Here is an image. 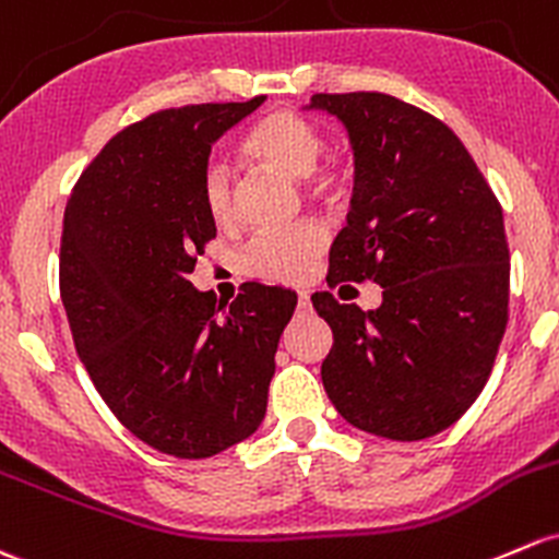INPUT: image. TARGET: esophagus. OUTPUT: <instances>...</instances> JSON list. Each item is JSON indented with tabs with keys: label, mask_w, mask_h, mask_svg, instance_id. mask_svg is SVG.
<instances>
[{
	"label": "esophagus",
	"mask_w": 559,
	"mask_h": 559,
	"mask_svg": "<svg viewBox=\"0 0 559 559\" xmlns=\"http://www.w3.org/2000/svg\"><path fill=\"white\" fill-rule=\"evenodd\" d=\"M297 305H299V310H310V292H299Z\"/></svg>",
	"instance_id": "obj_1"
}]
</instances>
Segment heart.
<instances>
[{
	"label": "heart",
	"mask_w": 559,
	"mask_h": 559,
	"mask_svg": "<svg viewBox=\"0 0 559 559\" xmlns=\"http://www.w3.org/2000/svg\"><path fill=\"white\" fill-rule=\"evenodd\" d=\"M324 150L326 141L319 128L295 111H273L262 117L238 146L240 160L246 166L299 181L316 198H329L337 190V174L319 166ZM201 201L216 227L235 225L238 187L227 168L211 166L203 174ZM326 240L329 235L319 222H305L292 230L264 233L246 249L243 267L249 275L270 281V284H302L313 273L319 257L324 254Z\"/></svg>",
	"instance_id": "1"
}]
</instances>
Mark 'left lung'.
Masks as SVG:
<instances>
[{"label":"left lung","instance_id":"obj_1","mask_svg":"<svg viewBox=\"0 0 559 559\" xmlns=\"http://www.w3.org/2000/svg\"><path fill=\"white\" fill-rule=\"evenodd\" d=\"M305 109L337 117L354 150L329 286L369 278L383 289L367 313L313 295L334 334L326 396L374 437H433L479 396L507 332L503 211L461 139L428 111L385 93H316Z\"/></svg>","mask_w":559,"mask_h":559}]
</instances>
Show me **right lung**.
Listing matches in <instances>:
<instances>
[{
	"mask_svg": "<svg viewBox=\"0 0 559 559\" xmlns=\"http://www.w3.org/2000/svg\"><path fill=\"white\" fill-rule=\"evenodd\" d=\"M251 102L163 109L98 152L67 203L61 299L115 418L174 457H211L260 428L297 295L249 284L219 316L192 286L216 235L201 201L211 146Z\"/></svg>",
	"mask_w": 559,
	"mask_h": 559,
	"instance_id": "1",
	"label": "right lung"
}]
</instances>
